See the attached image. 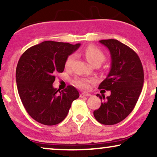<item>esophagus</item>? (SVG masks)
<instances>
[{"mask_svg":"<svg viewBox=\"0 0 157 157\" xmlns=\"http://www.w3.org/2000/svg\"><path fill=\"white\" fill-rule=\"evenodd\" d=\"M91 96V94L89 93H86V92H82L80 94V97H90Z\"/></svg>","mask_w":157,"mask_h":157,"instance_id":"1","label":"esophagus"}]
</instances>
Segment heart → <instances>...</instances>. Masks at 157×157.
I'll return each mask as SVG.
<instances>
[{
	"label": "heart",
	"instance_id": "heart-1",
	"mask_svg": "<svg viewBox=\"0 0 157 157\" xmlns=\"http://www.w3.org/2000/svg\"><path fill=\"white\" fill-rule=\"evenodd\" d=\"M84 55L86 57V60L88 62L90 63L91 64L96 63H102L105 60V55L103 54L101 50L99 49L98 48L95 47L94 46H89L85 49ZM75 58V55H71L68 56V58L66 59V67L69 68L71 66V63H73L74 60ZM94 82V79H89V80H86V79H75V83L76 86L82 88V89H88L89 86L90 82Z\"/></svg>",
	"mask_w": 157,
	"mask_h": 157
}]
</instances>
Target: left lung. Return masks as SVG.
<instances>
[{"instance_id": "obj_1", "label": "left lung", "mask_w": 157, "mask_h": 157, "mask_svg": "<svg viewBox=\"0 0 157 157\" xmlns=\"http://www.w3.org/2000/svg\"><path fill=\"white\" fill-rule=\"evenodd\" d=\"M100 43L109 48L111 64L98 89L111 91V95L97 94L103 102L94 116L100 123L111 125L122 121L134 109L143 86L144 71L140 57L130 47L114 39Z\"/></svg>"}]
</instances>
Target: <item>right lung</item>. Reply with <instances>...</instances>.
<instances>
[{"mask_svg": "<svg viewBox=\"0 0 157 157\" xmlns=\"http://www.w3.org/2000/svg\"><path fill=\"white\" fill-rule=\"evenodd\" d=\"M80 46L47 40L32 46L21 55L16 68L17 91L27 113L40 123H60L80 96L72 86L60 91L52 85L55 74L64 71L66 59Z\"/></svg>", "mask_w": 157, "mask_h": 157, "instance_id": "right-lung-1", "label": "right lung"}]
</instances>
